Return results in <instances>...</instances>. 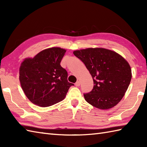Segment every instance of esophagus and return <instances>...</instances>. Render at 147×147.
<instances>
[{
  "mask_svg": "<svg viewBox=\"0 0 147 147\" xmlns=\"http://www.w3.org/2000/svg\"><path fill=\"white\" fill-rule=\"evenodd\" d=\"M75 85L76 86H80V82H79V81H78V82L75 83Z\"/></svg>",
  "mask_w": 147,
  "mask_h": 147,
  "instance_id": "1",
  "label": "esophagus"
}]
</instances>
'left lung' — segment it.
Listing matches in <instances>:
<instances>
[{"mask_svg":"<svg viewBox=\"0 0 147 147\" xmlns=\"http://www.w3.org/2000/svg\"><path fill=\"white\" fill-rule=\"evenodd\" d=\"M93 80V90L84 94L93 107L107 110L116 105L127 91L131 80V69L123 57L111 50L88 48L74 51Z\"/></svg>","mask_w":147,"mask_h":147,"instance_id":"8db88e82","label":"left lung"}]
</instances>
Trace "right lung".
Here are the masks:
<instances>
[{
    "mask_svg": "<svg viewBox=\"0 0 147 147\" xmlns=\"http://www.w3.org/2000/svg\"><path fill=\"white\" fill-rule=\"evenodd\" d=\"M66 50L57 47L46 49L28 57L20 67V82L31 102L47 107L62 101L74 84L68 82L67 73L61 66Z\"/></svg>",
    "mask_w": 147,
    "mask_h": 147,
    "instance_id": "right-lung-1",
    "label": "right lung"
}]
</instances>
